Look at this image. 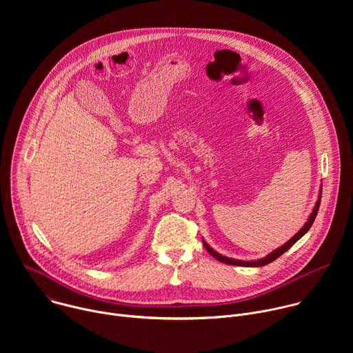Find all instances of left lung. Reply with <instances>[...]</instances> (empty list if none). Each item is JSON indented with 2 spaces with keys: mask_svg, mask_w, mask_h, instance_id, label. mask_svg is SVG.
Masks as SVG:
<instances>
[{
  "mask_svg": "<svg viewBox=\"0 0 353 353\" xmlns=\"http://www.w3.org/2000/svg\"><path fill=\"white\" fill-rule=\"evenodd\" d=\"M320 203H321V191H320V195H319V199H317V203H316V207H314V210H313V212H312V215H310V218L307 219V222L305 223V226L301 228L289 241H286L283 245H281V247H278L276 250H274L272 253H270L267 257H264V259H261V260H257V261H241V260H234V259H229V257H225V256H222V254H219V253H216V251L212 248V247H210L204 240H203V243H204V247L207 248V251L208 253L214 257V259H216L218 261H221V263H225V264H230V265H240V267H263V265H267V264H270V263H272L274 260H276L278 257H281L285 251H288L301 236H305L306 233H307V230L312 228V225H313V222H314V219H316V216H317V212H319V208H320Z\"/></svg>",
  "mask_w": 353,
  "mask_h": 353,
  "instance_id": "1",
  "label": "left lung"
}]
</instances>
